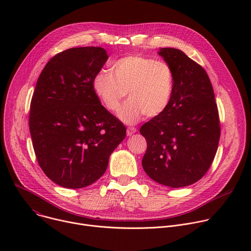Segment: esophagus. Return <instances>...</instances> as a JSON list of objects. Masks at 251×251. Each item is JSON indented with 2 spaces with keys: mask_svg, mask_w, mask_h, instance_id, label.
<instances>
[{
  "mask_svg": "<svg viewBox=\"0 0 251 251\" xmlns=\"http://www.w3.org/2000/svg\"><path fill=\"white\" fill-rule=\"evenodd\" d=\"M136 128H134V127H128L127 128V135L128 136H131V135H133L134 133H136Z\"/></svg>",
  "mask_w": 251,
  "mask_h": 251,
  "instance_id": "34e87169",
  "label": "esophagus"
}]
</instances>
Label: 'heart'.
<instances>
[{
  "label": "heart",
  "mask_w": 251,
  "mask_h": 251,
  "mask_svg": "<svg viewBox=\"0 0 251 251\" xmlns=\"http://www.w3.org/2000/svg\"><path fill=\"white\" fill-rule=\"evenodd\" d=\"M92 88L102 105L116 112L122 99L129 96L119 111V118L128 124L162 114L169 106L174 90V73L161 59L128 55L112 64V71L102 69L94 75Z\"/></svg>",
  "instance_id": "heart-1"
}]
</instances>
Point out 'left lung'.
Segmentation results:
<instances>
[{
    "label": "left lung",
    "instance_id": "obj_1",
    "mask_svg": "<svg viewBox=\"0 0 251 251\" xmlns=\"http://www.w3.org/2000/svg\"><path fill=\"white\" fill-rule=\"evenodd\" d=\"M174 73V90L167 109L140 128L147 141L142 159L155 182L182 188L204 176L216 156L221 136L219 110L205 70L182 50L158 52Z\"/></svg>",
    "mask_w": 251,
    "mask_h": 251
}]
</instances>
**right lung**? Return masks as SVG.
Wrapping results in <instances>:
<instances>
[{"mask_svg": "<svg viewBox=\"0 0 251 251\" xmlns=\"http://www.w3.org/2000/svg\"><path fill=\"white\" fill-rule=\"evenodd\" d=\"M107 59L99 47L68 49L50 58L35 84L28 119L33 150L47 176L63 188L96 182L125 138V126L92 88Z\"/></svg>", "mask_w": 251, "mask_h": 251, "instance_id": "add662e5", "label": "right lung"}]
</instances>
